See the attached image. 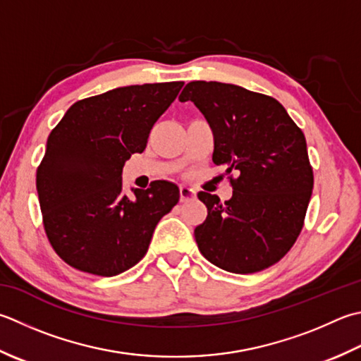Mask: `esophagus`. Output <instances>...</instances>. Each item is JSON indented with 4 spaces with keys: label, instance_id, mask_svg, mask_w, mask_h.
Instances as JSON below:
<instances>
[{
    "label": "esophagus",
    "instance_id": "1",
    "mask_svg": "<svg viewBox=\"0 0 361 361\" xmlns=\"http://www.w3.org/2000/svg\"><path fill=\"white\" fill-rule=\"evenodd\" d=\"M195 195L197 194H195V190L192 188L185 186V185L180 186V199H181V202L192 200V199H195Z\"/></svg>",
    "mask_w": 361,
    "mask_h": 361
}]
</instances>
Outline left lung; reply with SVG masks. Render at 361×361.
Instances as JSON below:
<instances>
[{
	"mask_svg": "<svg viewBox=\"0 0 361 361\" xmlns=\"http://www.w3.org/2000/svg\"><path fill=\"white\" fill-rule=\"evenodd\" d=\"M192 102L213 130L216 166L227 167L231 199L199 192L208 216L194 236L209 263L233 274L263 271L298 239L313 190L307 140L275 98L235 84L192 81Z\"/></svg>",
	"mask_w": 361,
	"mask_h": 361,
	"instance_id": "1",
	"label": "left lung"
}]
</instances>
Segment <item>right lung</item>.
<instances>
[{
    "label": "right lung",
    "instance_id": "add662e5",
    "mask_svg": "<svg viewBox=\"0 0 361 361\" xmlns=\"http://www.w3.org/2000/svg\"><path fill=\"white\" fill-rule=\"evenodd\" d=\"M181 81L126 86L76 102L49 133L35 176L49 244L78 271L112 277L137 264L154 227L180 199L178 188L122 190V171L142 153Z\"/></svg>",
    "mask_w": 361,
    "mask_h": 361
}]
</instances>
